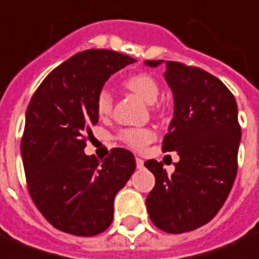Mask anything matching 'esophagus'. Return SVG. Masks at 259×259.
<instances>
[{"label": "esophagus", "instance_id": "1", "mask_svg": "<svg viewBox=\"0 0 259 259\" xmlns=\"http://www.w3.org/2000/svg\"><path fill=\"white\" fill-rule=\"evenodd\" d=\"M137 168H144V160L137 157Z\"/></svg>", "mask_w": 259, "mask_h": 259}]
</instances>
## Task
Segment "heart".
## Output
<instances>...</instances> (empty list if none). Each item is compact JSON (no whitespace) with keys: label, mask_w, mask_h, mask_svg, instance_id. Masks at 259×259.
I'll return each instance as SVG.
<instances>
[{"label":"heart","mask_w":259,"mask_h":259,"mask_svg":"<svg viewBox=\"0 0 259 259\" xmlns=\"http://www.w3.org/2000/svg\"><path fill=\"white\" fill-rule=\"evenodd\" d=\"M124 85L128 91H131L134 95H137L139 99H142L145 103H155L159 96V83L157 80L149 74H137L130 76L124 82ZM113 107V97L109 91H100L96 97V111L100 117H106L110 114ZM121 141H124L128 146L134 149H144L146 145L153 141L155 134L149 128H130L124 130L120 134Z\"/></svg>","instance_id":"1"}]
</instances>
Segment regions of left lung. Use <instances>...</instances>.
<instances>
[{
	"instance_id": "1",
	"label": "left lung",
	"mask_w": 259,
	"mask_h": 259,
	"mask_svg": "<svg viewBox=\"0 0 259 259\" xmlns=\"http://www.w3.org/2000/svg\"><path fill=\"white\" fill-rule=\"evenodd\" d=\"M164 79L173 92L174 113L163 150L177 152L180 162L171 176L162 163L145 162L156 180L146 208L156 227L179 234L206 225L223 206L237 174L241 128L236 99L216 76L166 61Z\"/></svg>"
}]
</instances>
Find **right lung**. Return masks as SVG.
Masks as SVG:
<instances>
[{"label":"right lung","mask_w":259,"mask_h":259,"mask_svg":"<svg viewBox=\"0 0 259 259\" xmlns=\"http://www.w3.org/2000/svg\"><path fill=\"white\" fill-rule=\"evenodd\" d=\"M137 60L111 50L68 58L40 83L26 110L21 153L33 202L49 223L74 236H96L113 222L114 198L135 171L122 148L99 162L86 133L99 121L96 97L111 75Z\"/></svg>","instance_id":"right-lung-1"}]
</instances>
